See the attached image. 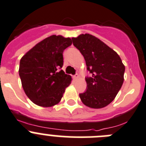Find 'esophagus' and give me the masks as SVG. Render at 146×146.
Instances as JSON below:
<instances>
[{
  "label": "esophagus",
  "mask_w": 146,
  "mask_h": 146,
  "mask_svg": "<svg viewBox=\"0 0 146 146\" xmlns=\"http://www.w3.org/2000/svg\"><path fill=\"white\" fill-rule=\"evenodd\" d=\"M78 73H76V75H74V76H73V78H74V79H76V78H78Z\"/></svg>",
  "instance_id": "1"
}]
</instances>
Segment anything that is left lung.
Masks as SVG:
<instances>
[{
	"instance_id": "obj_1",
	"label": "left lung",
	"mask_w": 146,
	"mask_h": 146,
	"mask_svg": "<svg viewBox=\"0 0 146 146\" xmlns=\"http://www.w3.org/2000/svg\"><path fill=\"white\" fill-rule=\"evenodd\" d=\"M73 44L86 61V90L79 94L85 106L102 108L114 100L124 82L125 67L118 54L98 38L82 34L73 38Z\"/></svg>"
}]
</instances>
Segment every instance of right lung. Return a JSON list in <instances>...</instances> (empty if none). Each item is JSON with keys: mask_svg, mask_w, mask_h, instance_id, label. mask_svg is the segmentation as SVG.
I'll list each match as a JSON object with an SVG mask.
<instances>
[{"mask_svg": "<svg viewBox=\"0 0 146 146\" xmlns=\"http://www.w3.org/2000/svg\"><path fill=\"white\" fill-rule=\"evenodd\" d=\"M72 44L70 38L52 35L40 41L22 57L19 74L26 95L43 107L57 104L71 76L65 74L62 53Z\"/></svg>", "mask_w": 146, "mask_h": 146, "instance_id": "obj_1", "label": "right lung"}]
</instances>
